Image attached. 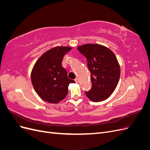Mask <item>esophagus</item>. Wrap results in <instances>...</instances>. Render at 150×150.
Wrapping results in <instances>:
<instances>
[{"label":"esophagus","instance_id":"obj_1","mask_svg":"<svg viewBox=\"0 0 150 150\" xmlns=\"http://www.w3.org/2000/svg\"><path fill=\"white\" fill-rule=\"evenodd\" d=\"M75 81H76V83H78L79 82V79H78V78H76V79H75Z\"/></svg>","mask_w":150,"mask_h":150}]
</instances>
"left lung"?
Returning <instances> with one entry per match:
<instances>
[{
	"label": "left lung",
	"mask_w": 150,
	"mask_h": 150,
	"mask_svg": "<svg viewBox=\"0 0 150 150\" xmlns=\"http://www.w3.org/2000/svg\"><path fill=\"white\" fill-rule=\"evenodd\" d=\"M78 51L88 61L92 88L86 91L93 102L105 100L115 90L120 77V67L115 54L106 46L86 44L78 46Z\"/></svg>",
	"instance_id": "obj_1"
}]
</instances>
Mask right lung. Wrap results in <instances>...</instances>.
<instances>
[{"instance_id":"obj_1","label":"right lung","mask_w":150,"mask_h":150,"mask_svg":"<svg viewBox=\"0 0 150 150\" xmlns=\"http://www.w3.org/2000/svg\"><path fill=\"white\" fill-rule=\"evenodd\" d=\"M71 49L68 46L52 48L35 63L31 72V81L36 93L44 101L59 103L67 96L69 84L75 83L68 78L66 70L62 66L63 57Z\"/></svg>"}]
</instances>
